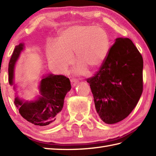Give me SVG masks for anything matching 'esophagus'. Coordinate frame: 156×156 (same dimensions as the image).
<instances>
[{
    "instance_id": "34e87169",
    "label": "esophagus",
    "mask_w": 156,
    "mask_h": 156,
    "mask_svg": "<svg viewBox=\"0 0 156 156\" xmlns=\"http://www.w3.org/2000/svg\"><path fill=\"white\" fill-rule=\"evenodd\" d=\"M70 81H71V84H72V86L74 87H75L76 84H78V81L76 80V79H75V78H72L71 80H70Z\"/></svg>"
}]
</instances>
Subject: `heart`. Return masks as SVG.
<instances>
[{
  "label": "heart",
  "mask_w": 156,
  "mask_h": 156,
  "mask_svg": "<svg viewBox=\"0 0 156 156\" xmlns=\"http://www.w3.org/2000/svg\"><path fill=\"white\" fill-rule=\"evenodd\" d=\"M110 42L108 34L102 27L92 25H76L61 32L57 44L48 45L47 55L48 62L59 70H65L72 62L74 53L79 66L76 73L90 71L102 65L108 55Z\"/></svg>",
  "instance_id": "obj_1"
}]
</instances>
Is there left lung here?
<instances>
[{
	"mask_svg": "<svg viewBox=\"0 0 156 156\" xmlns=\"http://www.w3.org/2000/svg\"><path fill=\"white\" fill-rule=\"evenodd\" d=\"M143 61L130 39L118 38L93 77L87 79L99 118L108 124L124 120L143 93Z\"/></svg>",
	"mask_w": 156,
	"mask_h": 156,
	"instance_id": "1",
	"label": "left lung"
}]
</instances>
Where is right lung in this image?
Returning <instances> with one entry per match:
<instances>
[{
	"instance_id": "add662e5",
	"label": "right lung",
	"mask_w": 156,
	"mask_h": 156,
	"mask_svg": "<svg viewBox=\"0 0 156 156\" xmlns=\"http://www.w3.org/2000/svg\"><path fill=\"white\" fill-rule=\"evenodd\" d=\"M23 48V43L15 46L9 63V82L11 86L14 84L15 63ZM38 88L40 94L36 99L25 101L15 95L14 103L21 116L29 122L36 126H51L56 123L65 97L71 89L69 79L63 75L48 74L42 77Z\"/></svg>"
}]
</instances>
